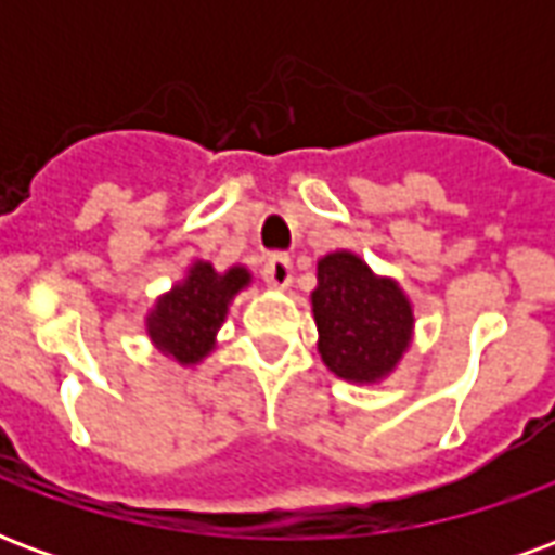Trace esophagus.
I'll list each match as a JSON object with an SVG mask.
<instances>
[{
  "label": "esophagus",
  "instance_id": "1",
  "mask_svg": "<svg viewBox=\"0 0 555 555\" xmlns=\"http://www.w3.org/2000/svg\"><path fill=\"white\" fill-rule=\"evenodd\" d=\"M291 279H294V267H291V258H285V255H276L264 264V282L270 288L285 291L291 285Z\"/></svg>",
  "mask_w": 555,
  "mask_h": 555
}]
</instances>
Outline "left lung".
Listing matches in <instances>:
<instances>
[{"label": "left lung", "mask_w": 555, "mask_h": 555, "mask_svg": "<svg viewBox=\"0 0 555 555\" xmlns=\"http://www.w3.org/2000/svg\"><path fill=\"white\" fill-rule=\"evenodd\" d=\"M309 300L318 353L348 384L380 386L413 345L416 314L408 291L350 249L318 258V288Z\"/></svg>", "instance_id": "obj_1"}]
</instances>
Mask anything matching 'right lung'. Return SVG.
Returning a JSON list of instances; mask_svg holds the SVG:
<instances>
[{
	"label": "right lung",
	"mask_w": 555,
	"mask_h": 555,
	"mask_svg": "<svg viewBox=\"0 0 555 555\" xmlns=\"http://www.w3.org/2000/svg\"><path fill=\"white\" fill-rule=\"evenodd\" d=\"M249 285V267L231 264L217 270L210 261L195 258L147 309L145 333L151 345L183 369L205 362L217 350V333L229 318L231 302Z\"/></svg>",
	"instance_id": "1"
}]
</instances>
